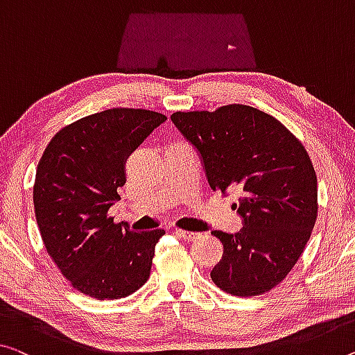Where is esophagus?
<instances>
[{
  "instance_id": "esophagus-1",
  "label": "esophagus",
  "mask_w": 355,
  "mask_h": 355,
  "mask_svg": "<svg viewBox=\"0 0 355 355\" xmlns=\"http://www.w3.org/2000/svg\"><path fill=\"white\" fill-rule=\"evenodd\" d=\"M174 233H176L179 238H182V239H185V241H193V239H196V238H198V234H200V233H195V232H187V230H179V228H176V230H174Z\"/></svg>"
}]
</instances>
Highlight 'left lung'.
<instances>
[{
	"mask_svg": "<svg viewBox=\"0 0 355 355\" xmlns=\"http://www.w3.org/2000/svg\"><path fill=\"white\" fill-rule=\"evenodd\" d=\"M217 192H238V233L211 232L223 244L211 279L223 292L271 291L297 263L318 219V178L303 144L279 121L246 105L174 112Z\"/></svg>",
	"mask_w": 355,
	"mask_h": 355,
	"instance_id": "1",
	"label": "left lung"
}]
</instances>
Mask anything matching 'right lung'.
<instances>
[{
	"instance_id": "right-lung-1",
	"label": "right lung",
	"mask_w": 355,
	"mask_h": 355,
	"mask_svg": "<svg viewBox=\"0 0 355 355\" xmlns=\"http://www.w3.org/2000/svg\"><path fill=\"white\" fill-rule=\"evenodd\" d=\"M165 121L147 109H107L60 130L41 157L33 187L41 238L85 295L123 298L149 279L165 230L133 232L114 223L107 209L121 198L130 154Z\"/></svg>"
}]
</instances>
